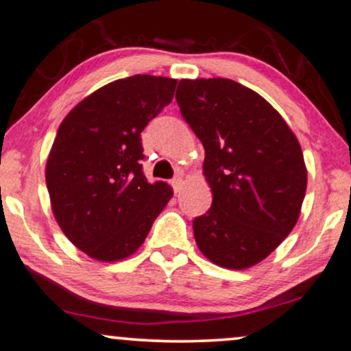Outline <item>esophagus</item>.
I'll return each instance as SVG.
<instances>
[{"mask_svg":"<svg viewBox=\"0 0 351 351\" xmlns=\"http://www.w3.org/2000/svg\"><path fill=\"white\" fill-rule=\"evenodd\" d=\"M181 184H183V176L181 175H176L175 178L171 180V186H173V189H175V193H178L180 189H181Z\"/></svg>","mask_w":351,"mask_h":351,"instance_id":"esophagus-1","label":"esophagus"}]
</instances>
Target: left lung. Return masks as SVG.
<instances>
[{
  "label": "left lung",
  "mask_w": 351,
  "mask_h": 351,
  "mask_svg": "<svg viewBox=\"0 0 351 351\" xmlns=\"http://www.w3.org/2000/svg\"><path fill=\"white\" fill-rule=\"evenodd\" d=\"M176 102L204 147L213 191L195 217L199 251L226 269L259 264L299 219L307 168L299 140L257 92L231 79H183Z\"/></svg>",
  "instance_id": "8db88e82"
}]
</instances>
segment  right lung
Listing matches in <instances>:
<instances>
[{"label":"right lung","mask_w":351,"mask_h":351,"mask_svg":"<svg viewBox=\"0 0 351 351\" xmlns=\"http://www.w3.org/2000/svg\"><path fill=\"white\" fill-rule=\"evenodd\" d=\"M176 80L136 74L100 87L60 123L46 165L52 213L62 232L92 259L134 254L173 196L148 183L140 134L175 94Z\"/></svg>","instance_id":"add662e5"}]
</instances>
